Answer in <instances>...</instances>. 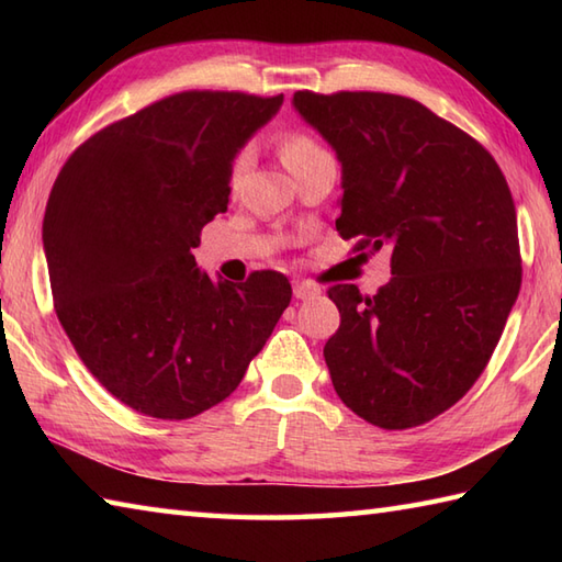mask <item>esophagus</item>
<instances>
[{
	"instance_id": "esophagus-1",
	"label": "esophagus",
	"mask_w": 562,
	"mask_h": 562,
	"mask_svg": "<svg viewBox=\"0 0 562 562\" xmlns=\"http://www.w3.org/2000/svg\"><path fill=\"white\" fill-rule=\"evenodd\" d=\"M318 288L312 282H304V280H296L294 282V296L296 300H314V296H318Z\"/></svg>"
}]
</instances>
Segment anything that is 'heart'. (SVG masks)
I'll list each match as a JSON object with an SVG mask.
<instances>
[{"instance_id":"heart-1","label":"heart","mask_w":562,"mask_h":562,"mask_svg":"<svg viewBox=\"0 0 562 562\" xmlns=\"http://www.w3.org/2000/svg\"><path fill=\"white\" fill-rule=\"evenodd\" d=\"M326 154H328L326 147L321 145V142L314 135L304 133V130H292V133H288L280 139V157L292 173L308 161H316L321 157H326ZM248 161H250V149L244 147L232 161V186H236L238 178H241Z\"/></svg>"}]
</instances>
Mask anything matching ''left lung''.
<instances>
[{
    "instance_id": "8db88e82",
    "label": "left lung",
    "mask_w": 562,
    "mask_h": 562,
    "mask_svg": "<svg viewBox=\"0 0 562 562\" xmlns=\"http://www.w3.org/2000/svg\"><path fill=\"white\" fill-rule=\"evenodd\" d=\"M296 111L342 164L336 229L391 250L374 296L333 284L340 328L324 357L362 420L408 429L465 396L491 362L521 288L517 210L493 154L420 101L296 91Z\"/></svg>"
}]
</instances>
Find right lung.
Listing matches in <instances>:
<instances>
[{
    "label": "right lung",
    "mask_w": 562,
    "mask_h": 562,
    "mask_svg": "<svg viewBox=\"0 0 562 562\" xmlns=\"http://www.w3.org/2000/svg\"><path fill=\"white\" fill-rule=\"evenodd\" d=\"M280 105L282 93H173L93 133L55 178V314L99 384L142 415L188 420L222 403L290 306L282 272L222 282L190 254L226 210L236 151Z\"/></svg>",
    "instance_id": "obj_1"
}]
</instances>
